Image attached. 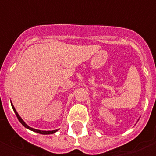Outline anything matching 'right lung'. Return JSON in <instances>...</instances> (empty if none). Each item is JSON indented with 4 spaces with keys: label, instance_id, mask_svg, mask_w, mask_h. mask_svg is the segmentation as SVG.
<instances>
[{
    "label": "right lung",
    "instance_id": "add662e5",
    "mask_svg": "<svg viewBox=\"0 0 156 156\" xmlns=\"http://www.w3.org/2000/svg\"><path fill=\"white\" fill-rule=\"evenodd\" d=\"M11 107H12V108H13L14 112H15V113H16V115L17 118H18V120L20 121V123H21V124H22V125L24 126L25 128H27V129H29V130H30V131H34V132H37V133L42 134V135H49V134H54L58 131V130H55V131H40V130H37V129H34V128L29 126L27 125V124H26V123H25L24 121H23L22 118H21V117L19 116V114H18V112H16V110L15 109V107H14L13 104H12V102H11Z\"/></svg>",
    "mask_w": 156,
    "mask_h": 156
}]
</instances>
